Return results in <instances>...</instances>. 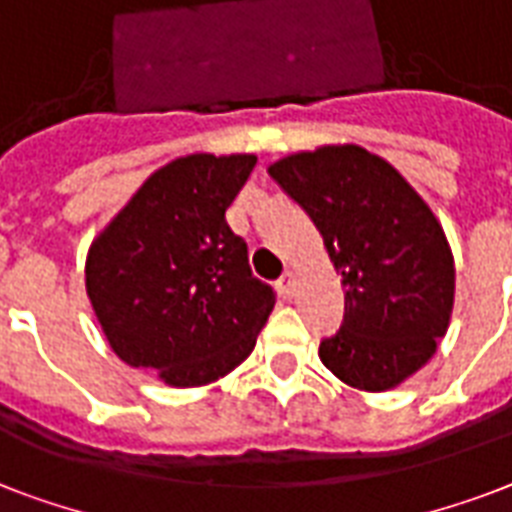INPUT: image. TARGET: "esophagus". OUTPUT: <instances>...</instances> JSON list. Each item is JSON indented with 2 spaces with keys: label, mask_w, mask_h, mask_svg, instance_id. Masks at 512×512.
Segmentation results:
<instances>
[{
  "label": "esophagus",
  "mask_w": 512,
  "mask_h": 512,
  "mask_svg": "<svg viewBox=\"0 0 512 512\" xmlns=\"http://www.w3.org/2000/svg\"><path fill=\"white\" fill-rule=\"evenodd\" d=\"M277 291L283 293L285 299H293V293H296V275H293V272H285V275L277 280Z\"/></svg>",
  "instance_id": "1"
}]
</instances>
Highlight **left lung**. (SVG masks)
<instances>
[{
  "instance_id": "obj_1",
  "label": "left lung",
  "mask_w": 512,
  "mask_h": 512,
  "mask_svg": "<svg viewBox=\"0 0 512 512\" xmlns=\"http://www.w3.org/2000/svg\"><path fill=\"white\" fill-rule=\"evenodd\" d=\"M310 213L344 285V323L323 366L363 392L403 384L433 358L454 310V253L417 189L379 154L318 146L269 165Z\"/></svg>"
}]
</instances>
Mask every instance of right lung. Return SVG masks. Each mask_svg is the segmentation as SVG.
<instances>
[{
    "label": "right lung",
    "instance_id": "obj_1",
    "mask_svg": "<svg viewBox=\"0 0 512 512\" xmlns=\"http://www.w3.org/2000/svg\"><path fill=\"white\" fill-rule=\"evenodd\" d=\"M256 154H186L138 186L90 243L87 299L109 347L170 387H202L256 347L275 293L227 224Z\"/></svg>",
    "mask_w": 512,
    "mask_h": 512
}]
</instances>
